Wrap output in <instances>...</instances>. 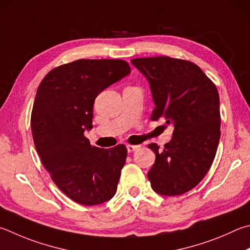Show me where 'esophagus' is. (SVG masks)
I'll use <instances>...</instances> for the list:
<instances>
[{"label":"esophagus","mask_w":250,"mask_h":250,"mask_svg":"<svg viewBox=\"0 0 250 250\" xmlns=\"http://www.w3.org/2000/svg\"><path fill=\"white\" fill-rule=\"evenodd\" d=\"M126 148H128V152H129V153H132V152L137 151V149H139V148H140V145L128 144V145H126Z\"/></svg>","instance_id":"1"}]
</instances>
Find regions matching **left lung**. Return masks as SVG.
Returning <instances> with one entry per match:
<instances>
[{"instance_id": "1", "label": "left lung", "mask_w": 250, "mask_h": 250, "mask_svg": "<svg viewBox=\"0 0 250 250\" xmlns=\"http://www.w3.org/2000/svg\"><path fill=\"white\" fill-rule=\"evenodd\" d=\"M131 62L151 86L155 103L151 120L174 125L164 149L147 145L156 155L147 178L162 196H180L200 183L215 157L221 135L217 88L191 61L161 56Z\"/></svg>"}]
</instances>
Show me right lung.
<instances>
[{
  "instance_id": "add662e5",
  "label": "right lung",
  "mask_w": 250,
  "mask_h": 250,
  "mask_svg": "<svg viewBox=\"0 0 250 250\" xmlns=\"http://www.w3.org/2000/svg\"><path fill=\"white\" fill-rule=\"evenodd\" d=\"M130 70L120 59H81L54 67L38 86L30 118L36 149L57 187L83 206L106 202L117 191L125 145L99 148L84 131L93 128L95 98Z\"/></svg>"
}]
</instances>
